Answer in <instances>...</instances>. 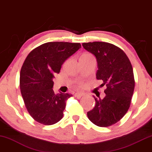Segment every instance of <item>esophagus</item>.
<instances>
[{
	"mask_svg": "<svg viewBox=\"0 0 152 152\" xmlns=\"http://www.w3.org/2000/svg\"><path fill=\"white\" fill-rule=\"evenodd\" d=\"M83 95H85V93H83V92H76L75 94V96H76V97H81Z\"/></svg>",
	"mask_w": 152,
	"mask_h": 152,
	"instance_id": "esophagus-1",
	"label": "esophagus"
}]
</instances>
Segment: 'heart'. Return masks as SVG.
Here are the masks:
<instances>
[{"instance_id": "1", "label": "heart", "mask_w": 152, "mask_h": 152, "mask_svg": "<svg viewBox=\"0 0 152 152\" xmlns=\"http://www.w3.org/2000/svg\"><path fill=\"white\" fill-rule=\"evenodd\" d=\"M90 55H91V54H89V53H84V54H83L82 56H81V57L90 56ZM77 84L78 86H80V87L81 86H83V81H77Z\"/></svg>"}]
</instances>
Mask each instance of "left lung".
<instances>
[{"label":"left lung","instance_id":"left-lung-1","mask_svg":"<svg viewBox=\"0 0 152 152\" xmlns=\"http://www.w3.org/2000/svg\"><path fill=\"white\" fill-rule=\"evenodd\" d=\"M97 60L96 79L105 86L103 99H95V105L88 112L89 120L99 127H109L124 117L131 104L135 81L128 57L119 47L108 42H93L82 44Z\"/></svg>","mask_w":152,"mask_h":152}]
</instances>
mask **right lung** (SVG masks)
Segmentation results:
<instances>
[{
	"label": "right lung",
	"instance_id": "right-lung-1",
	"mask_svg": "<svg viewBox=\"0 0 152 152\" xmlns=\"http://www.w3.org/2000/svg\"><path fill=\"white\" fill-rule=\"evenodd\" d=\"M80 43L50 42L31 51L20 74V88L28 114L39 124L50 125L63 117L69 93L55 94L53 79L61 65L80 49Z\"/></svg>",
	"mask_w": 152,
	"mask_h": 152
}]
</instances>
